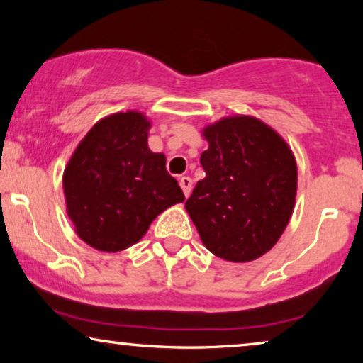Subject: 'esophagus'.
Masks as SVG:
<instances>
[{
  "mask_svg": "<svg viewBox=\"0 0 363 363\" xmlns=\"http://www.w3.org/2000/svg\"><path fill=\"white\" fill-rule=\"evenodd\" d=\"M180 186H182L183 193H185V196L188 198V196H190V193H191L193 180H191L190 177H182V178H180Z\"/></svg>",
  "mask_w": 363,
  "mask_h": 363,
  "instance_id": "obj_1",
  "label": "esophagus"
}]
</instances>
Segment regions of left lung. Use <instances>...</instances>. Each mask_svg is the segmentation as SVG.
<instances>
[{
    "label": "left lung",
    "mask_w": 363,
    "mask_h": 363,
    "mask_svg": "<svg viewBox=\"0 0 363 363\" xmlns=\"http://www.w3.org/2000/svg\"><path fill=\"white\" fill-rule=\"evenodd\" d=\"M206 177L185 203L208 251L250 262L276 245L296 205L297 163L287 142L252 116H230L201 130Z\"/></svg>",
    "instance_id": "obj_1"
}]
</instances>
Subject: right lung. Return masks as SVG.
Listing matches in <instances>:
<instances>
[{"label": "right lung", "instance_id": "1", "mask_svg": "<svg viewBox=\"0 0 363 363\" xmlns=\"http://www.w3.org/2000/svg\"><path fill=\"white\" fill-rule=\"evenodd\" d=\"M150 127L138 111L111 113L86 133L64 168L67 216L94 250H127L160 213L185 201L165 155L148 148Z\"/></svg>", "mask_w": 363, "mask_h": 363}]
</instances>
